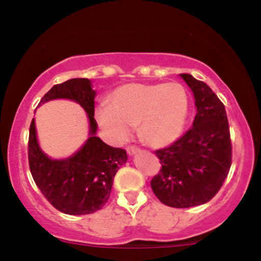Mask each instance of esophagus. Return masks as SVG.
I'll return each instance as SVG.
<instances>
[{
	"label": "esophagus",
	"instance_id": "esophagus-1",
	"mask_svg": "<svg viewBox=\"0 0 261 261\" xmlns=\"http://www.w3.org/2000/svg\"><path fill=\"white\" fill-rule=\"evenodd\" d=\"M126 151H127V153L130 156L135 155L136 152H139V149L136 146H134V145H131V146H127V149H126Z\"/></svg>",
	"mask_w": 261,
	"mask_h": 261
}]
</instances>
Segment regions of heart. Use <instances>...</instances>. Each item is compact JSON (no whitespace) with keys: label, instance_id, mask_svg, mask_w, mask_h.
I'll use <instances>...</instances> for the list:
<instances>
[{"label":"heart","instance_id":"1","mask_svg":"<svg viewBox=\"0 0 261 261\" xmlns=\"http://www.w3.org/2000/svg\"><path fill=\"white\" fill-rule=\"evenodd\" d=\"M189 111V96L180 82L127 84L112 92L110 103L96 110L98 125L110 140L123 142L138 125L140 139L165 147L180 138Z\"/></svg>","mask_w":261,"mask_h":261}]
</instances>
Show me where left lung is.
Wrapping results in <instances>:
<instances>
[{"mask_svg": "<svg viewBox=\"0 0 261 261\" xmlns=\"http://www.w3.org/2000/svg\"><path fill=\"white\" fill-rule=\"evenodd\" d=\"M181 77L194 92L197 109L193 127L155 153L161 169L151 189L163 204L193 207L210 201L223 186L231 166L232 146L226 111L205 82L189 73Z\"/></svg>", "mask_w": 261, "mask_h": 261, "instance_id": "left-lung-1", "label": "left lung"}]
</instances>
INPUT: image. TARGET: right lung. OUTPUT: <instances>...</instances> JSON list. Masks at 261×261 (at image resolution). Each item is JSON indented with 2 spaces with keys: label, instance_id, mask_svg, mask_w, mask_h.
Here are the masks:
<instances>
[{
  "label": "right lung",
  "instance_id": "add662e5",
  "mask_svg": "<svg viewBox=\"0 0 261 261\" xmlns=\"http://www.w3.org/2000/svg\"><path fill=\"white\" fill-rule=\"evenodd\" d=\"M95 95L89 79H71L55 85L41 98V102L70 98L89 114L90 138L80 151L66 160H51L41 151L34 119L30 125L29 165L32 177L52 206L68 215H86L102 209L117 170L127 160L126 150L110 146L95 136Z\"/></svg>",
  "mask_w": 261,
  "mask_h": 261
}]
</instances>
